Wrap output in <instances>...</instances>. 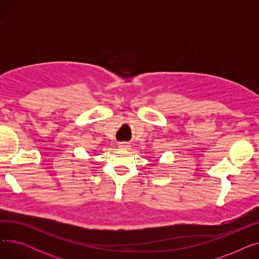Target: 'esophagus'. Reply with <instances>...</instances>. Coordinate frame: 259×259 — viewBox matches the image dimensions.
I'll return each mask as SVG.
<instances>
[{
	"label": "esophagus",
	"mask_w": 259,
	"mask_h": 259,
	"mask_svg": "<svg viewBox=\"0 0 259 259\" xmlns=\"http://www.w3.org/2000/svg\"><path fill=\"white\" fill-rule=\"evenodd\" d=\"M118 147L121 149H128L130 147V145H129V143L121 142V143H118Z\"/></svg>",
	"instance_id": "obj_1"
}]
</instances>
